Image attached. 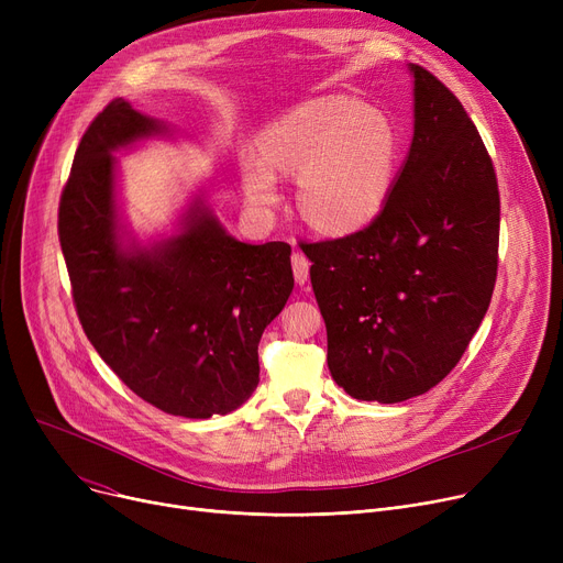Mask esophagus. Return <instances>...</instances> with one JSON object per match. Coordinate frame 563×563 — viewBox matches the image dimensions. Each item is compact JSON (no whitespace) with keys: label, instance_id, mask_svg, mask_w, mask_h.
<instances>
[{"label":"esophagus","instance_id":"obj_1","mask_svg":"<svg viewBox=\"0 0 563 563\" xmlns=\"http://www.w3.org/2000/svg\"><path fill=\"white\" fill-rule=\"evenodd\" d=\"M291 272H294V280L299 285H306L310 278V260L297 251L291 255Z\"/></svg>","mask_w":563,"mask_h":563}]
</instances>
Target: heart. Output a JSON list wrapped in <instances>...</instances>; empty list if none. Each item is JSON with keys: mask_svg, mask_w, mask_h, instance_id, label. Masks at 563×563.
<instances>
[{"mask_svg": "<svg viewBox=\"0 0 563 563\" xmlns=\"http://www.w3.org/2000/svg\"><path fill=\"white\" fill-rule=\"evenodd\" d=\"M399 143L380 111L344 96L308 100L266 128L260 155H242L246 196L260 210L278 205L276 173L299 175V212L323 232H351L386 205Z\"/></svg>", "mask_w": 563, "mask_h": 563, "instance_id": "obj_1", "label": "heart"}]
</instances>
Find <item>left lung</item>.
I'll return each instance as SVG.
<instances>
[{
  "instance_id": "1",
  "label": "left lung",
  "mask_w": 563,
  "mask_h": 563,
  "mask_svg": "<svg viewBox=\"0 0 563 563\" xmlns=\"http://www.w3.org/2000/svg\"><path fill=\"white\" fill-rule=\"evenodd\" d=\"M416 128L378 217L301 242L327 321L329 369L353 399L397 404L445 378L488 310L497 278L499 191L459 98L410 64Z\"/></svg>"
}]
</instances>
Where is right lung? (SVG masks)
I'll use <instances>...</instances> for the list:
<instances>
[{"instance_id": "add662e5", "label": "right lung", "mask_w": 563, "mask_h": 563, "mask_svg": "<svg viewBox=\"0 0 563 563\" xmlns=\"http://www.w3.org/2000/svg\"><path fill=\"white\" fill-rule=\"evenodd\" d=\"M166 125L111 100L84 132L58 202V242L73 301L100 358L143 401L207 420L257 388V344L285 308L291 249L244 244L200 198L183 230L153 246H123L111 153Z\"/></svg>"}]
</instances>
